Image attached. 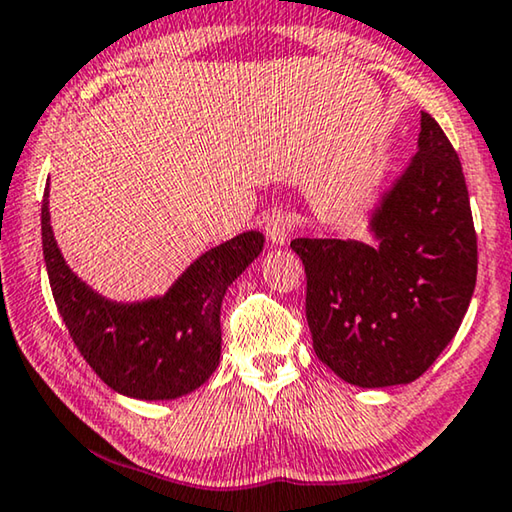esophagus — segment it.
I'll return each instance as SVG.
<instances>
[{"label":"esophagus","mask_w":512,"mask_h":512,"mask_svg":"<svg viewBox=\"0 0 512 512\" xmlns=\"http://www.w3.org/2000/svg\"><path fill=\"white\" fill-rule=\"evenodd\" d=\"M266 236H269L271 243H276V246H285L289 234L294 230V223H292V216H287L285 211H273L269 218H266Z\"/></svg>","instance_id":"obj_1"}]
</instances>
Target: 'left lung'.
Wrapping results in <instances>:
<instances>
[{"label":"left lung","instance_id":"left-lung-1","mask_svg":"<svg viewBox=\"0 0 512 512\" xmlns=\"http://www.w3.org/2000/svg\"><path fill=\"white\" fill-rule=\"evenodd\" d=\"M377 243L294 239L305 317L322 363L361 388L409 384L460 329L478 246L460 158L421 112L418 154L372 211Z\"/></svg>","mask_w":512,"mask_h":512}]
</instances>
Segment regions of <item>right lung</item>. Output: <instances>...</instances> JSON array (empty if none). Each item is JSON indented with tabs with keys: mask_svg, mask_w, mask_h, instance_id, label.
<instances>
[{
	"mask_svg": "<svg viewBox=\"0 0 512 512\" xmlns=\"http://www.w3.org/2000/svg\"><path fill=\"white\" fill-rule=\"evenodd\" d=\"M45 269L59 315L91 370L121 395L174 400L207 381L220 363V303L262 253L264 236L243 232L197 257L163 296L117 303L85 285L61 257L41 207Z\"/></svg>",
	"mask_w": 512,
	"mask_h": 512,
	"instance_id": "1",
	"label": "right lung"
}]
</instances>
